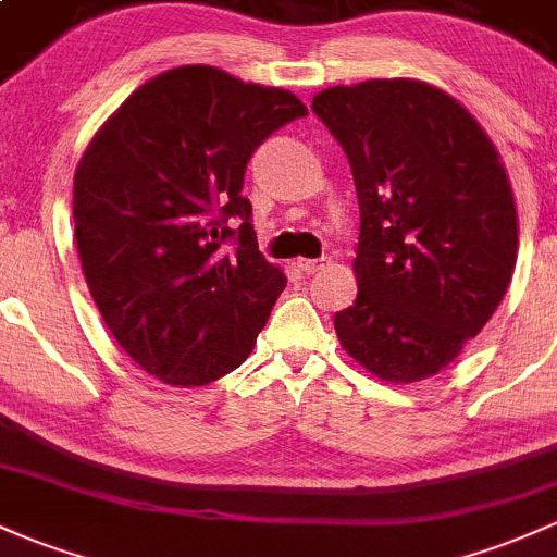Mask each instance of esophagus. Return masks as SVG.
Returning a JSON list of instances; mask_svg holds the SVG:
<instances>
[{"label":"esophagus","instance_id":"34e87169","mask_svg":"<svg viewBox=\"0 0 557 557\" xmlns=\"http://www.w3.org/2000/svg\"><path fill=\"white\" fill-rule=\"evenodd\" d=\"M326 265H329L326 257H315V260H300V262H297V268H300L302 273H308V276H313V273L324 271Z\"/></svg>","mask_w":557,"mask_h":557}]
</instances>
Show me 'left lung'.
<instances>
[{
    "mask_svg": "<svg viewBox=\"0 0 557 557\" xmlns=\"http://www.w3.org/2000/svg\"><path fill=\"white\" fill-rule=\"evenodd\" d=\"M313 111L343 146L361 233L343 348L387 382L438 374L510 286L518 214L499 153L451 95L414 79L329 87Z\"/></svg>",
    "mask_w": 557,
    "mask_h": 557,
    "instance_id": "1",
    "label": "left lung"
}]
</instances>
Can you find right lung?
I'll return each instance as SVG.
<instances>
[{
    "instance_id": "right-lung-1",
    "label": "right lung",
    "mask_w": 557,
    "mask_h": 557,
    "mask_svg": "<svg viewBox=\"0 0 557 557\" xmlns=\"http://www.w3.org/2000/svg\"><path fill=\"white\" fill-rule=\"evenodd\" d=\"M300 116L286 89L181 65L135 89L76 166L89 295L127 356L166 385L242 367L284 292L242 188L257 146Z\"/></svg>"
}]
</instances>
